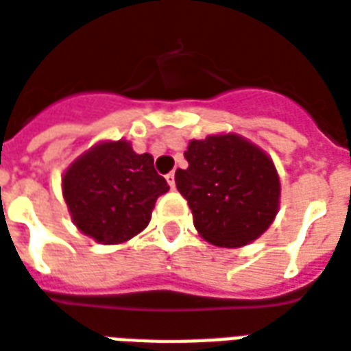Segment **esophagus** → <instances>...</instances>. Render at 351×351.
Segmentation results:
<instances>
[{
	"label": "esophagus",
	"instance_id": "1",
	"mask_svg": "<svg viewBox=\"0 0 351 351\" xmlns=\"http://www.w3.org/2000/svg\"><path fill=\"white\" fill-rule=\"evenodd\" d=\"M166 181H168V185L173 189V186H176V173H173V172L166 173Z\"/></svg>",
	"mask_w": 351,
	"mask_h": 351
}]
</instances>
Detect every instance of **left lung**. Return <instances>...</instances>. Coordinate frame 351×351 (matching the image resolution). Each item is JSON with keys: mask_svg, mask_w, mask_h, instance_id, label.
<instances>
[{"mask_svg": "<svg viewBox=\"0 0 351 351\" xmlns=\"http://www.w3.org/2000/svg\"><path fill=\"white\" fill-rule=\"evenodd\" d=\"M185 158L189 168L176 170V186L206 241L235 249L269 228L280 204V181L265 151L230 132L191 140Z\"/></svg>", "mask_w": 351, "mask_h": 351, "instance_id": "8db88e82", "label": "left lung"}]
</instances>
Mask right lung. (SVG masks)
I'll use <instances>...</instances> for the list:
<instances>
[{"label": "right lung", "instance_id": "right-lung-1", "mask_svg": "<svg viewBox=\"0 0 351 351\" xmlns=\"http://www.w3.org/2000/svg\"><path fill=\"white\" fill-rule=\"evenodd\" d=\"M61 186L76 228L102 245L140 234L157 198L170 189L149 153L138 155L127 140L93 145L69 166Z\"/></svg>", "mask_w": 351, "mask_h": 351}]
</instances>
